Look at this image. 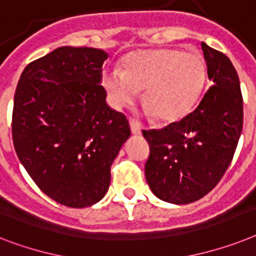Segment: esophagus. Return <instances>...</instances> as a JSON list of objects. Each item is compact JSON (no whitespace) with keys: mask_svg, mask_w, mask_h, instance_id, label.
<instances>
[{"mask_svg":"<svg viewBox=\"0 0 256 256\" xmlns=\"http://www.w3.org/2000/svg\"><path fill=\"white\" fill-rule=\"evenodd\" d=\"M130 130H132L133 134H140L141 126L138 122H136L134 119H130Z\"/></svg>","mask_w":256,"mask_h":256,"instance_id":"obj_1","label":"esophagus"}]
</instances>
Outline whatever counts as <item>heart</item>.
<instances>
[{
  "instance_id": "b5f03b06",
  "label": "heart",
  "mask_w": 256,
  "mask_h": 256,
  "mask_svg": "<svg viewBox=\"0 0 256 256\" xmlns=\"http://www.w3.org/2000/svg\"><path fill=\"white\" fill-rule=\"evenodd\" d=\"M206 78V61L199 54L161 48L130 54L123 70L106 72L103 86L116 108L133 102L142 90L145 112L161 123H175L195 107Z\"/></svg>"
}]
</instances>
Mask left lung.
<instances>
[{"mask_svg": "<svg viewBox=\"0 0 256 256\" xmlns=\"http://www.w3.org/2000/svg\"><path fill=\"white\" fill-rule=\"evenodd\" d=\"M208 78L202 102L180 122L142 130L150 146L145 178L158 199L190 204L221 180L244 126L240 78L229 57L202 43Z\"/></svg>", "mask_w": 256, "mask_h": 256, "instance_id": "obj_1", "label": "left lung"}]
</instances>
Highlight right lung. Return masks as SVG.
Segmentation results:
<instances>
[{
	"mask_svg": "<svg viewBox=\"0 0 256 256\" xmlns=\"http://www.w3.org/2000/svg\"><path fill=\"white\" fill-rule=\"evenodd\" d=\"M107 57L96 48H57L24 68L14 95L19 161L46 195L70 208L104 198L111 164L130 136L126 116L106 103Z\"/></svg>",
	"mask_w": 256,
	"mask_h": 256,
	"instance_id": "right-lung-1",
	"label": "right lung"
}]
</instances>
